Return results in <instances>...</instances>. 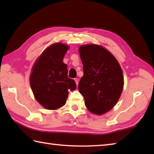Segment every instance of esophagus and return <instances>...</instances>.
Masks as SVG:
<instances>
[{
    "mask_svg": "<svg viewBox=\"0 0 154 154\" xmlns=\"http://www.w3.org/2000/svg\"><path fill=\"white\" fill-rule=\"evenodd\" d=\"M75 83H76V84H77V85H78V82H79V80H78L77 78H75Z\"/></svg>",
    "mask_w": 154,
    "mask_h": 154,
    "instance_id": "obj_1",
    "label": "esophagus"
}]
</instances>
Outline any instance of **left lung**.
Here are the masks:
<instances>
[{"label": "left lung", "mask_w": 154, "mask_h": 154, "mask_svg": "<svg viewBox=\"0 0 154 154\" xmlns=\"http://www.w3.org/2000/svg\"><path fill=\"white\" fill-rule=\"evenodd\" d=\"M83 76L79 83V92L91 113L103 115L118 103L124 87L120 65L103 47L89 44L80 46Z\"/></svg>", "instance_id": "obj_1"}]
</instances>
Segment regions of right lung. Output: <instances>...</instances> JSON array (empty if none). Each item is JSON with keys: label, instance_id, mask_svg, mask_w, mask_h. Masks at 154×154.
<instances>
[{"label": "right lung", "instance_id": "1", "mask_svg": "<svg viewBox=\"0 0 154 154\" xmlns=\"http://www.w3.org/2000/svg\"><path fill=\"white\" fill-rule=\"evenodd\" d=\"M69 46L54 43L43 51L34 64L30 76V87L36 100L44 108L56 110L66 104L68 90H74L76 83L68 77L63 58Z\"/></svg>", "mask_w": 154, "mask_h": 154}]
</instances>
